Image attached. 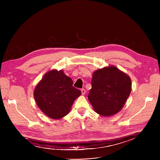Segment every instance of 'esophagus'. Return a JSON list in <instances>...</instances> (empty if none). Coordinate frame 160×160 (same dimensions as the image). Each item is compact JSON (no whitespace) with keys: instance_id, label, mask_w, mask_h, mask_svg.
I'll use <instances>...</instances> for the list:
<instances>
[{"instance_id":"1","label":"esophagus","mask_w":160,"mask_h":160,"mask_svg":"<svg viewBox=\"0 0 160 160\" xmlns=\"http://www.w3.org/2000/svg\"><path fill=\"white\" fill-rule=\"evenodd\" d=\"M81 92H82V94L83 96L85 94V92H86V90L84 89V88H82L81 89Z\"/></svg>"}]
</instances>
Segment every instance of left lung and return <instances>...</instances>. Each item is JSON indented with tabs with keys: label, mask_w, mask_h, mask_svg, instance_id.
I'll use <instances>...</instances> for the list:
<instances>
[{
	"label": "left lung",
	"mask_w": 160,
	"mask_h": 160,
	"mask_svg": "<svg viewBox=\"0 0 160 160\" xmlns=\"http://www.w3.org/2000/svg\"><path fill=\"white\" fill-rule=\"evenodd\" d=\"M91 84L88 101L95 111L104 117L119 112L131 92L130 77L112 66L94 72Z\"/></svg>",
	"instance_id": "8db88e82"
}]
</instances>
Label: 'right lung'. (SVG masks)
Wrapping results in <instances>:
<instances>
[{"mask_svg":"<svg viewBox=\"0 0 160 160\" xmlns=\"http://www.w3.org/2000/svg\"><path fill=\"white\" fill-rule=\"evenodd\" d=\"M73 82L62 70H52L44 75L34 90L38 108L48 117L60 119L70 112L81 92L73 86Z\"/></svg>","mask_w":160,"mask_h":160,"instance_id":"obj_1","label":"right lung"}]
</instances>
